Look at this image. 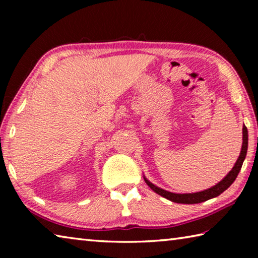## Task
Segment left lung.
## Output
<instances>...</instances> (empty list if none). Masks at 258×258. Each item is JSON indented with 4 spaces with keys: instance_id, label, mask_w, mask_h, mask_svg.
Wrapping results in <instances>:
<instances>
[{
    "instance_id": "1",
    "label": "left lung",
    "mask_w": 258,
    "mask_h": 258,
    "mask_svg": "<svg viewBox=\"0 0 258 258\" xmlns=\"http://www.w3.org/2000/svg\"><path fill=\"white\" fill-rule=\"evenodd\" d=\"M247 149H248V131H247L246 126L243 125V127H242V148H241V152H240V156L237 160V163H235L233 168L229 172L228 175H226L221 182H218L216 185L211 187V189H207V190H204L200 192H196V194L181 195V194H173V192L160 189V187L156 186L155 184H152L151 182L148 181L146 177H145V181L147 184L156 192V194L163 196L164 198L171 200V202H173V203L199 204V203L206 202V200H208V199L215 198V197H217V196H220L222 192H224L234 182V180L237 178L238 174L240 172V169H241L243 160H244V158H246Z\"/></svg>"
}]
</instances>
